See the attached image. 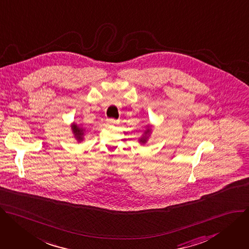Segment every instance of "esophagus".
Instances as JSON below:
<instances>
[{
    "label": "esophagus",
    "mask_w": 249,
    "mask_h": 249,
    "mask_svg": "<svg viewBox=\"0 0 249 249\" xmlns=\"http://www.w3.org/2000/svg\"><path fill=\"white\" fill-rule=\"evenodd\" d=\"M107 122L108 124H112V125L119 124V121H117V120H115V119H107Z\"/></svg>",
    "instance_id": "1"
}]
</instances>
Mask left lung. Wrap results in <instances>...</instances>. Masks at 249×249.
Listing matches in <instances>:
<instances>
[{"instance_id":"obj_1","label":"left lung","mask_w":249,"mask_h":249,"mask_svg":"<svg viewBox=\"0 0 249 249\" xmlns=\"http://www.w3.org/2000/svg\"><path fill=\"white\" fill-rule=\"evenodd\" d=\"M150 132H151V129H150V127L148 126V128L144 131V134L142 135V139H140V142H141V143H142V144L146 143L147 139H148V135H149V133H150Z\"/></svg>"}]
</instances>
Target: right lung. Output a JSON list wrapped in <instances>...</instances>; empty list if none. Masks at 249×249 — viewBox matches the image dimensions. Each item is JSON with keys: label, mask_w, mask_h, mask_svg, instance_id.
Instances as JSON below:
<instances>
[{"label": "right lung", "mask_w": 249, "mask_h": 249, "mask_svg": "<svg viewBox=\"0 0 249 249\" xmlns=\"http://www.w3.org/2000/svg\"><path fill=\"white\" fill-rule=\"evenodd\" d=\"M71 128H72V132L75 136V139L78 142H82L83 141V135H84V129L80 127L79 125H77L76 124H73L71 125Z\"/></svg>", "instance_id": "add662e5"}]
</instances>
